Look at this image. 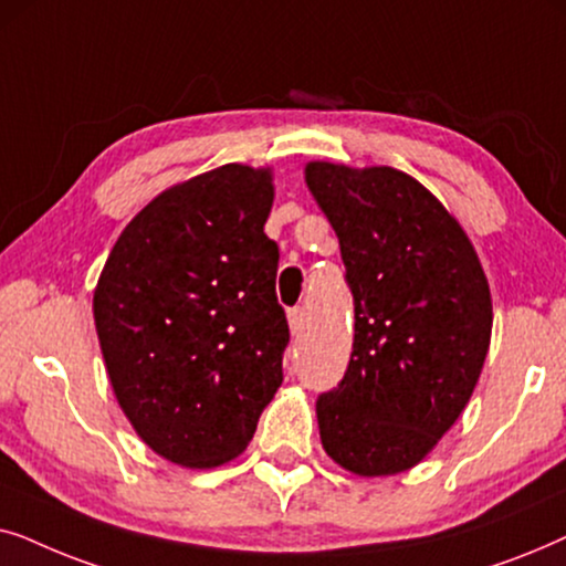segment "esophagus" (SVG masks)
<instances>
[{
  "label": "esophagus",
  "instance_id": "esophagus-1",
  "mask_svg": "<svg viewBox=\"0 0 566 566\" xmlns=\"http://www.w3.org/2000/svg\"><path fill=\"white\" fill-rule=\"evenodd\" d=\"M289 327H291V335H298L301 329H304V308L296 306L289 312Z\"/></svg>",
  "mask_w": 566,
  "mask_h": 566
}]
</instances>
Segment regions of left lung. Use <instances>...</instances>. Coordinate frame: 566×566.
<instances>
[{
    "label": "left lung",
    "mask_w": 566,
    "mask_h": 566,
    "mask_svg": "<svg viewBox=\"0 0 566 566\" xmlns=\"http://www.w3.org/2000/svg\"><path fill=\"white\" fill-rule=\"evenodd\" d=\"M355 304L347 370L316 399L324 451L358 476L412 469L451 430L482 374L490 283L459 221L394 167L308 161Z\"/></svg>",
    "instance_id": "1"
}]
</instances>
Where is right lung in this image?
<instances>
[{
  "instance_id": "add662e5",
  "label": "right lung",
  "mask_w": 566,
  "mask_h": 566,
  "mask_svg": "<svg viewBox=\"0 0 566 566\" xmlns=\"http://www.w3.org/2000/svg\"><path fill=\"white\" fill-rule=\"evenodd\" d=\"M270 169L223 165L175 185L123 229L95 289L115 399L167 461L213 469L250 443L283 384L291 332L265 234Z\"/></svg>"
}]
</instances>
